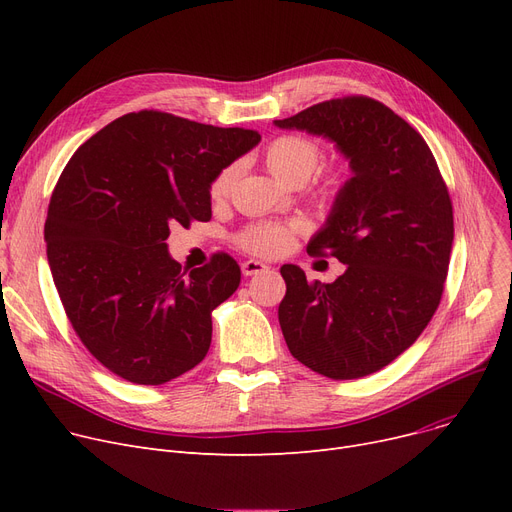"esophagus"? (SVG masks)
Masks as SVG:
<instances>
[{
    "instance_id": "esophagus-1",
    "label": "esophagus",
    "mask_w": 512,
    "mask_h": 512,
    "mask_svg": "<svg viewBox=\"0 0 512 512\" xmlns=\"http://www.w3.org/2000/svg\"><path fill=\"white\" fill-rule=\"evenodd\" d=\"M267 267H270V265L259 261V259H249V261L242 263V274H245V276H255V274L265 272Z\"/></svg>"
}]
</instances>
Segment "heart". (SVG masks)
Listing matches in <instances>:
<instances>
[{"label": "heart", "mask_w": 512, "mask_h": 512, "mask_svg": "<svg viewBox=\"0 0 512 512\" xmlns=\"http://www.w3.org/2000/svg\"><path fill=\"white\" fill-rule=\"evenodd\" d=\"M321 159L319 147L301 134H284L274 139L265 149V166L280 182L288 186H303L317 170ZM236 170L234 166L224 168L213 178L209 186L211 201L220 203L230 195ZM294 236L292 226L282 224H257L240 234V245L257 255H276L290 247Z\"/></svg>", "instance_id": "1"}]
</instances>
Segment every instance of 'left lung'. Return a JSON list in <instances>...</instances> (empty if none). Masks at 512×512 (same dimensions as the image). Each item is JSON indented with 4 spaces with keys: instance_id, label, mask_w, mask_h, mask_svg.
Returning <instances> with one entry per match:
<instances>
[{
    "instance_id": "obj_1",
    "label": "left lung",
    "mask_w": 512,
    "mask_h": 512,
    "mask_svg": "<svg viewBox=\"0 0 512 512\" xmlns=\"http://www.w3.org/2000/svg\"><path fill=\"white\" fill-rule=\"evenodd\" d=\"M274 124L334 143L351 168L307 245L346 270L311 284L282 265L284 340L326 378H363L405 353L440 305L454 238L448 188L421 134L375 99H330Z\"/></svg>"
}]
</instances>
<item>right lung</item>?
Segmentation results:
<instances>
[{"instance_id":"obj_1","label":"right lung","mask_w":512,"mask_h":512,"mask_svg":"<svg viewBox=\"0 0 512 512\" xmlns=\"http://www.w3.org/2000/svg\"><path fill=\"white\" fill-rule=\"evenodd\" d=\"M261 134L164 112L126 114L80 145L51 195L49 270L78 338L120 378L159 386L199 365L211 311L240 284L224 253L182 272L174 224L211 218L209 186Z\"/></svg>"}]
</instances>
